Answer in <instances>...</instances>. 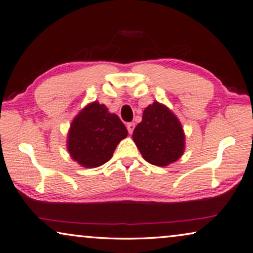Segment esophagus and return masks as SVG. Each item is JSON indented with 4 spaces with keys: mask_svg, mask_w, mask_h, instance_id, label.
I'll list each match as a JSON object with an SVG mask.
<instances>
[{
    "mask_svg": "<svg viewBox=\"0 0 253 253\" xmlns=\"http://www.w3.org/2000/svg\"><path fill=\"white\" fill-rule=\"evenodd\" d=\"M126 129L129 131V133H132L134 130V123H127L126 124Z\"/></svg>",
    "mask_w": 253,
    "mask_h": 253,
    "instance_id": "1",
    "label": "esophagus"
}]
</instances>
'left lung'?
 <instances>
[{
	"label": "left lung",
	"instance_id": "left-lung-1",
	"mask_svg": "<svg viewBox=\"0 0 253 253\" xmlns=\"http://www.w3.org/2000/svg\"><path fill=\"white\" fill-rule=\"evenodd\" d=\"M132 139L145 161L159 167L181 158L185 134L177 116L166 105L155 100L145 108L142 121L134 127Z\"/></svg>",
	"mask_w": 253,
	"mask_h": 253
}]
</instances>
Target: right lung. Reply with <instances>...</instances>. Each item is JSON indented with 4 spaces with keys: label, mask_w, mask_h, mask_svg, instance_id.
Listing matches in <instances>:
<instances>
[{
    "label": "right lung",
    "mask_w": 253,
    "mask_h": 253,
    "mask_svg": "<svg viewBox=\"0 0 253 253\" xmlns=\"http://www.w3.org/2000/svg\"><path fill=\"white\" fill-rule=\"evenodd\" d=\"M127 130L116 114L99 102L86 105L72 120L67 149L73 161L86 169L102 166L113 156Z\"/></svg>",
    "instance_id": "right-lung-1"
}]
</instances>
